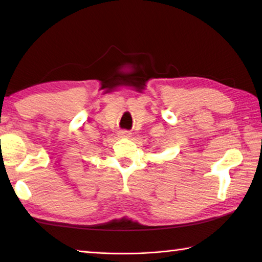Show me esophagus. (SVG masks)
Returning <instances> with one entry per match:
<instances>
[{"mask_svg":"<svg viewBox=\"0 0 262 262\" xmlns=\"http://www.w3.org/2000/svg\"><path fill=\"white\" fill-rule=\"evenodd\" d=\"M119 134H120V136H122V137H129L130 136V133L127 132V130H121L120 133H119Z\"/></svg>","mask_w":262,"mask_h":262,"instance_id":"34e87169","label":"esophagus"}]
</instances>
